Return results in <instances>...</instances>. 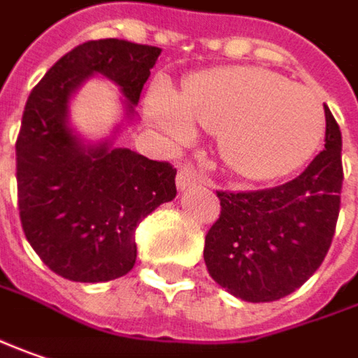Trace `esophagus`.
Wrapping results in <instances>:
<instances>
[{
  "mask_svg": "<svg viewBox=\"0 0 358 358\" xmlns=\"http://www.w3.org/2000/svg\"><path fill=\"white\" fill-rule=\"evenodd\" d=\"M200 182H202V174L196 170L192 164L180 166L178 174H176V186H178L180 190H188V188H192V186L200 184Z\"/></svg>",
  "mask_w": 358,
  "mask_h": 358,
  "instance_id": "34e87169",
  "label": "esophagus"
}]
</instances>
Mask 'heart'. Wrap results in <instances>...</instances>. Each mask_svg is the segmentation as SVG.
<instances>
[{
  "label": "heart",
  "mask_w": 358,
  "mask_h": 358,
  "mask_svg": "<svg viewBox=\"0 0 358 358\" xmlns=\"http://www.w3.org/2000/svg\"><path fill=\"white\" fill-rule=\"evenodd\" d=\"M148 114L172 142H184L192 124L216 132L224 162L244 178L290 174L319 146L324 108L306 86L260 68H218L184 82L176 98L156 84Z\"/></svg>",
  "instance_id": "heart-1"
}]
</instances>
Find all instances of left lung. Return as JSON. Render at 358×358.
Wrapping results in <instances>:
<instances>
[{
    "mask_svg": "<svg viewBox=\"0 0 358 358\" xmlns=\"http://www.w3.org/2000/svg\"><path fill=\"white\" fill-rule=\"evenodd\" d=\"M324 150L301 176L266 190H216L220 216L210 226L204 262L236 299L272 303L301 288L327 257L343 190V138L324 110Z\"/></svg>",
    "mask_w": 358,
    "mask_h": 358,
    "instance_id": "8db88e82",
    "label": "left lung"
}]
</instances>
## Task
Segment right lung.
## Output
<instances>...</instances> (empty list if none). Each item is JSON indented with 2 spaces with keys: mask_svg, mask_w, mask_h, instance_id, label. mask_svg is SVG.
Segmentation results:
<instances>
[{
  "mask_svg": "<svg viewBox=\"0 0 358 358\" xmlns=\"http://www.w3.org/2000/svg\"><path fill=\"white\" fill-rule=\"evenodd\" d=\"M160 48L86 41L59 57L25 101L15 142L25 238L45 266L73 282H106L134 268L136 228L176 196V168L108 142L82 146L68 128L71 92L94 73L116 82L128 116Z\"/></svg>",
  "mask_w": 358,
  "mask_h": 358,
  "instance_id": "add662e5",
  "label": "right lung"
}]
</instances>
